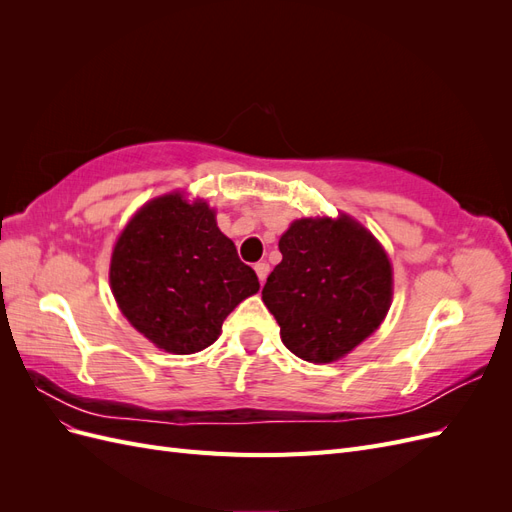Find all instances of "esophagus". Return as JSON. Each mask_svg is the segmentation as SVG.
<instances>
[{"mask_svg":"<svg viewBox=\"0 0 512 512\" xmlns=\"http://www.w3.org/2000/svg\"><path fill=\"white\" fill-rule=\"evenodd\" d=\"M254 271H256V275H258L260 284H265L267 275H269V265H267V262H256V265H254Z\"/></svg>","mask_w":512,"mask_h":512,"instance_id":"34e87169","label":"esophagus"}]
</instances>
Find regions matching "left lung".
Returning <instances> with one entry per match:
<instances>
[{"mask_svg": "<svg viewBox=\"0 0 512 512\" xmlns=\"http://www.w3.org/2000/svg\"><path fill=\"white\" fill-rule=\"evenodd\" d=\"M280 252L262 301L292 354L333 363L380 327L393 299V267L365 226L346 213L294 220Z\"/></svg>", "mask_w": 512, "mask_h": 512, "instance_id": "left-lung-1", "label": "left lung"}]
</instances>
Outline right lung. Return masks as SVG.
<instances>
[{"label":"right lung","instance_id":"1","mask_svg":"<svg viewBox=\"0 0 512 512\" xmlns=\"http://www.w3.org/2000/svg\"><path fill=\"white\" fill-rule=\"evenodd\" d=\"M111 290L132 327L173 354L211 346L222 322L258 292L252 267L196 198L170 192L149 200L119 235L111 256Z\"/></svg>","mask_w":512,"mask_h":512}]
</instances>
